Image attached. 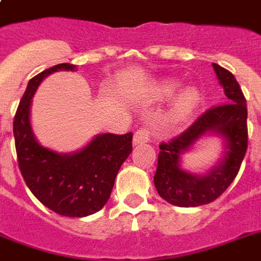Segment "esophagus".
I'll list each match as a JSON object with an SVG mask.
<instances>
[{"mask_svg": "<svg viewBox=\"0 0 261 261\" xmlns=\"http://www.w3.org/2000/svg\"><path fill=\"white\" fill-rule=\"evenodd\" d=\"M149 139H150V133H149V130H147L146 127H141V128L135 131L133 142H134V145H141V143L147 142Z\"/></svg>", "mask_w": 261, "mask_h": 261, "instance_id": "1", "label": "esophagus"}]
</instances>
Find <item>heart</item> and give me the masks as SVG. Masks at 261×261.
Listing matches in <instances>:
<instances>
[{
  "mask_svg": "<svg viewBox=\"0 0 261 261\" xmlns=\"http://www.w3.org/2000/svg\"><path fill=\"white\" fill-rule=\"evenodd\" d=\"M178 88V83L176 81H165L155 89V97L163 98L171 96L174 93V90ZM199 96L198 92L194 89H187L178 94L174 100L172 110L169 112V122L177 123L181 122L182 119L187 118L188 115L195 110V107L198 106Z\"/></svg>",
  "mask_w": 261,
  "mask_h": 261,
  "instance_id": "1",
  "label": "heart"
}]
</instances>
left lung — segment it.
Returning <instances> with one entry per match:
<instances>
[{"label": "left lung", "mask_w": 261, "mask_h": 261, "mask_svg": "<svg viewBox=\"0 0 261 261\" xmlns=\"http://www.w3.org/2000/svg\"><path fill=\"white\" fill-rule=\"evenodd\" d=\"M213 67L229 102L208 108L184 133L160 145L154 186L160 196L174 206L196 207L214 202L234 180L247 153V100L230 71L217 63ZM207 132L225 139L224 159L203 176L181 170L179 154Z\"/></svg>", "instance_id": "8db88e82"}]
</instances>
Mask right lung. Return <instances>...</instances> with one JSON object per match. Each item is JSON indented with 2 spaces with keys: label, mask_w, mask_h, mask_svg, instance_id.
Listing matches in <instances>:
<instances>
[{
  "label": "right lung",
  "mask_w": 261,
  "mask_h": 261,
  "mask_svg": "<svg viewBox=\"0 0 261 261\" xmlns=\"http://www.w3.org/2000/svg\"><path fill=\"white\" fill-rule=\"evenodd\" d=\"M59 63L30 80L13 120L17 163L31 192L46 207L65 217H87L108 202L122 164L133 151V133L98 134L73 154H59L36 141L30 123L35 90L47 75L74 70Z\"/></svg>",
  "instance_id": "right-lung-1"
}]
</instances>
